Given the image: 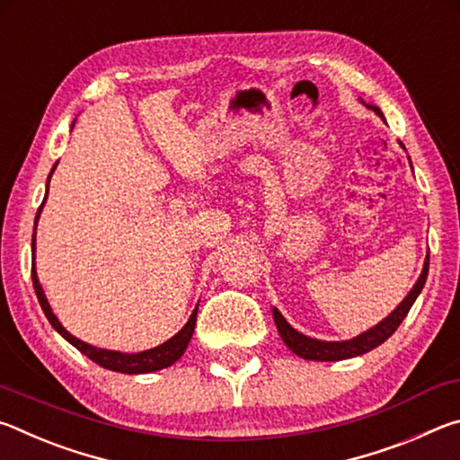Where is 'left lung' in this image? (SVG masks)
I'll list each match as a JSON object with an SVG mask.
<instances>
[{
  "mask_svg": "<svg viewBox=\"0 0 460 460\" xmlns=\"http://www.w3.org/2000/svg\"><path fill=\"white\" fill-rule=\"evenodd\" d=\"M361 103L365 107H369L371 111H376L381 119H385L384 113H381V109L377 105L365 103L363 99H361ZM400 146L403 147L402 142H400ZM403 150H406V147H403ZM410 166H411V162H410ZM428 263H430V255H426L422 274H420L418 282L408 292L406 298L400 302V306L395 308L392 314L385 316L384 321L377 323L376 326H371L369 331L361 332L359 337H353L349 341L313 339V337H308V334L298 332L294 329V326H290V323L286 321L278 308H271V314H274V323H276V329L279 332V337H282V341L286 342V347L290 349L294 355H298V357H302V359H308V361H342V359H351V357H359L363 353H367V351H371V349L379 347L381 342H385L389 337H392L395 329H398V326L402 324L403 318H406L411 305H414L420 292H422L424 284H426Z\"/></svg>",
  "mask_w": 460,
  "mask_h": 460,
  "instance_id": "left-lung-1",
  "label": "left lung"
}]
</instances>
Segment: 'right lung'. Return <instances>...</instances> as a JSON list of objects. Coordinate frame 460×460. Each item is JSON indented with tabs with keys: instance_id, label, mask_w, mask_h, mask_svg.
<instances>
[{
	"instance_id": "obj_1",
	"label": "right lung",
	"mask_w": 460,
	"mask_h": 460,
	"mask_svg": "<svg viewBox=\"0 0 460 460\" xmlns=\"http://www.w3.org/2000/svg\"><path fill=\"white\" fill-rule=\"evenodd\" d=\"M73 126H75V121H73ZM57 166H58V162L50 170L49 181H46V190H49L50 176L54 174V170H57ZM44 202H46V197L42 200L40 208H38L36 219H34L36 225H34V233H32V282H34V290H36V296H38V302H40V306L44 310L46 318H49V323L52 324V329L57 331L60 337H65L68 342H71L73 347L79 349L83 355H87L93 363H97V365H101V367H105L109 371L129 373V376H137V373H152V371L166 369V367H170V365L181 359V357L186 351V347H189L190 339H192L194 324H197L199 305H197V308L192 310V314H190L189 321H186V324L174 334L172 339H168L166 342H162V345L154 347V349H147V351H139V353H121V351H109V349L93 347V345H89V342L76 339L75 334L68 332L65 326L60 324L57 314L52 313L49 300H46V294H44L42 286H40V279H38V274H36V227H38V219H40Z\"/></svg>"
}]
</instances>
